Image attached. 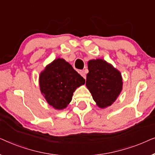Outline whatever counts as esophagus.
Wrapping results in <instances>:
<instances>
[{
	"mask_svg": "<svg viewBox=\"0 0 155 155\" xmlns=\"http://www.w3.org/2000/svg\"><path fill=\"white\" fill-rule=\"evenodd\" d=\"M79 73H80V75H81L82 76V77H83V78H84V79H86V75H85V73H84V72L83 71H80L79 72Z\"/></svg>",
	"mask_w": 155,
	"mask_h": 155,
	"instance_id": "esophagus-1",
	"label": "esophagus"
}]
</instances>
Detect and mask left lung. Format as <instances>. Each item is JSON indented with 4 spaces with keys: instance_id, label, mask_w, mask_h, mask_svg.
<instances>
[{
    "instance_id": "obj_1",
    "label": "left lung",
    "mask_w": 155,
    "mask_h": 155,
    "mask_svg": "<svg viewBox=\"0 0 155 155\" xmlns=\"http://www.w3.org/2000/svg\"><path fill=\"white\" fill-rule=\"evenodd\" d=\"M86 85L98 107H107L114 102L122 90L119 71L101 59L88 62Z\"/></svg>"
}]
</instances>
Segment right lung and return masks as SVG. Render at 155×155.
Wrapping results in <instances>:
<instances>
[{
	"label": "right lung",
	"instance_id": "right-lung-1",
	"mask_svg": "<svg viewBox=\"0 0 155 155\" xmlns=\"http://www.w3.org/2000/svg\"><path fill=\"white\" fill-rule=\"evenodd\" d=\"M85 80L72 65L58 58L40 74V90L48 104L56 109H63L72 100L73 92Z\"/></svg>",
	"mask_w": 155,
	"mask_h": 155
}]
</instances>
